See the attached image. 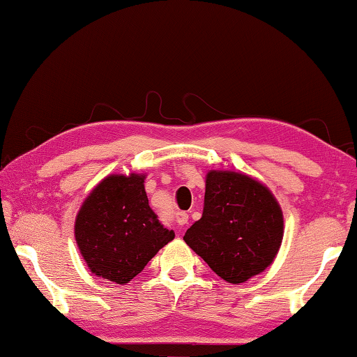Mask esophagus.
<instances>
[{
  "label": "esophagus",
  "instance_id": "1",
  "mask_svg": "<svg viewBox=\"0 0 357 357\" xmlns=\"http://www.w3.org/2000/svg\"><path fill=\"white\" fill-rule=\"evenodd\" d=\"M188 220H189V214L185 213V211H179V213L176 214V222H178V225H185V224H188Z\"/></svg>",
  "mask_w": 357,
  "mask_h": 357
}]
</instances>
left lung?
<instances>
[{
	"label": "left lung",
	"instance_id": "left-lung-1",
	"mask_svg": "<svg viewBox=\"0 0 357 357\" xmlns=\"http://www.w3.org/2000/svg\"><path fill=\"white\" fill-rule=\"evenodd\" d=\"M205 185L203 214L184 241L231 284L262 273L284 235L278 200L260 181L230 169L208 172Z\"/></svg>",
	"mask_w": 357,
	"mask_h": 357
}]
</instances>
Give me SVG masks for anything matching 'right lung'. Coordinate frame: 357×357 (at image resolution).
<instances>
[{
	"instance_id": "right-lung-1",
	"label": "right lung",
	"mask_w": 357,
	"mask_h": 357,
	"mask_svg": "<svg viewBox=\"0 0 357 357\" xmlns=\"http://www.w3.org/2000/svg\"><path fill=\"white\" fill-rule=\"evenodd\" d=\"M146 174H109L76 214L75 238L89 270L126 284L174 238L158 222L144 190Z\"/></svg>"
}]
</instances>
